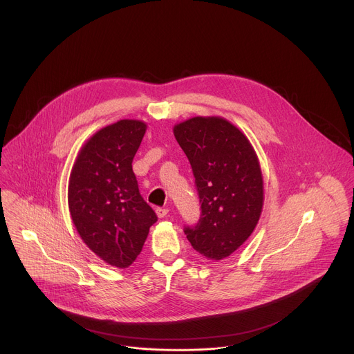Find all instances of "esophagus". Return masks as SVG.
Returning <instances> with one entry per match:
<instances>
[{
    "mask_svg": "<svg viewBox=\"0 0 354 354\" xmlns=\"http://www.w3.org/2000/svg\"><path fill=\"white\" fill-rule=\"evenodd\" d=\"M155 212H156V215H158L159 218H165V216L167 215L169 209H167V208H163V207H158V208L155 209Z\"/></svg>",
    "mask_w": 354,
    "mask_h": 354,
    "instance_id": "34e87169",
    "label": "esophagus"
}]
</instances>
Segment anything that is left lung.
<instances>
[{"label": "left lung", "instance_id": "1", "mask_svg": "<svg viewBox=\"0 0 354 354\" xmlns=\"http://www.w3.org/2000/svg\"><path fill=\"white\" fill-rule=\"evenodd\" d=\"M173 133L188 156L202 203L198 226L185 234L196 252L222 260L252 234L264 203L263 174L256 151L234 124L223 117H192Z\"/></svg>", "mask_w": 354, "mask_h": 354}]
</instances>
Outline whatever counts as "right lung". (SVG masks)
Returning a JSON list of instances; mask_svg holds the SVG:
<instances>
[{"instance_id":"1","label":"right lung","mask_w":354,"mask_h":354,"mask_svg":"<svg viewBox=\"0 0 354 354\" xmlns=\"http://www.w3.org/2000/svg\"><path fill=\"white\" fill-rule=\"evenodd\" d=\"M147 124L120 120L80 149L68 184V205L83 243L104 263L128 268L156 222L139 192L132 160Z\"/></svg>"}]
</instances>
